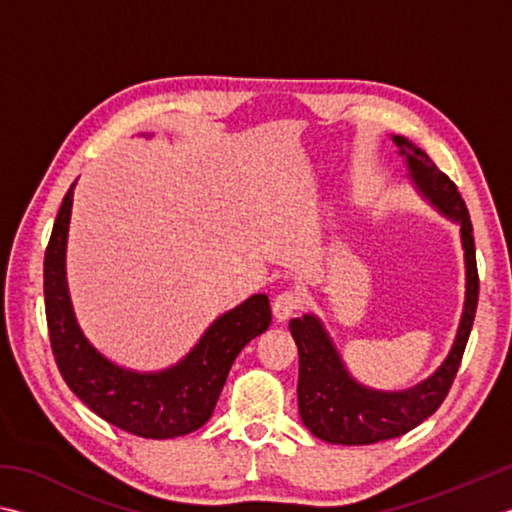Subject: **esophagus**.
Instances as JSON below:
<instances>
[{"mask_svg":"<svg viewBox=\"0 0 512 512\" xmlns=\"http://www.w3.org/2000/svg\"><path fill=\"white\" fill-rule=\"evenodd\" d=\"M299 306H302V297H299L295 290H284V293H279L273 302V315L277 322H286L288 317H293Z\"/></svg>","mask_w":512,"mask_h":512,"instance_id":"34e87169","label":"esophagus"}]
</instances>
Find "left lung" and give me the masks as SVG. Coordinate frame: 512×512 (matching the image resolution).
Segmentation results:
<instances>
[{
  "instance_id": "obj_1",
  "label": "left lung",
  "mask_w": 512,
  "mask_h": 512,
  "mask_svg": "<svg viewBox=\"0 0 512 512\" xmlns=\"http://www.w3.org/2000/svg\"><path fill=\"white\" fill-rule=\"evenodd\" d=\"M399 155L406 159L410 179L439 213L462 228L466 259V302L455 344L444 364L433 375L408 390H373L357 384L330 342L322 322L315 315L290 319V335L299 350L297 399L304 426L328 444L368 446L384 439L402 437L428 419L442 406L462 364L470 328L475 322L479 275L475 259V237L468 208L450 177L435 166L422 148L406 137H393Z\"/></svg>"
}]
</instances>
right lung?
<instances>
[{
    "mask_svg": "<svg viewBox=\"0 0 512 512\" xmlns=\"http://www.w3.org/2000/svg\"><path fill=\"white\" fill-rule=\"evenodd\" d=\"M68 188L44 255V304L50 348L68 388L108 424L130 435L168 439L202 428L213 415L228 370L242 348L270 326L266 295L217 317L197 346L159 373H135L106 359L79 328L66 284V239L73 208Z\"/></svg>",
    "mask_w": 512,
    "mask_h": 512,
    "instance_id": "add662e5",
    "label": "right lung"
}]
</instances>
